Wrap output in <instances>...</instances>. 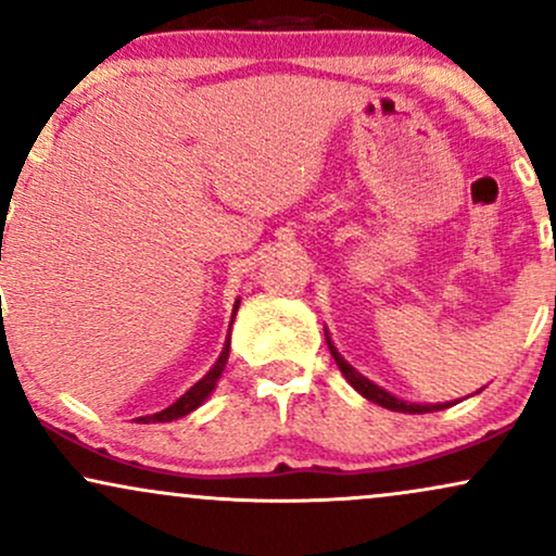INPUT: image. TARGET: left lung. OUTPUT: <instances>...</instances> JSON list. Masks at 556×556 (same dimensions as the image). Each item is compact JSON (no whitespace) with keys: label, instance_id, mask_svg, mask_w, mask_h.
I'll use <instances>...</instances> for the list:
<instances>
[{"label":"left lung","instance_id":"left-lung-1","mask_svg":"<svg viewBox=\"0 0 556 556\" xmlns=\"http://www.w3.org/2000/svg\"><path fill=\"white\" fill-rule=\"evenodd\" d=\"M327 344H329L331 355H334L337 366H340V371L344 374V379H348L350 384H353L355 389H358V392L363 394V397L371 400V402H376V405L389 407V410H397V413H433V410H444V407H450V402H444V405H416V402L397 400V397H394V394L384 392V389L376 387L374 381H368L366 376H361L358 371H355V368L350 366V363L344 361L340 353H337V348H334V344H331L329 334H327ZM452 405H455V402H452Z\"/></svg>","mask_w":556,"mask_h":556}]
</instances>
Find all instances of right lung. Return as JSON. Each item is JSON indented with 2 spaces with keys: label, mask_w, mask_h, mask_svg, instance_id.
<instances>
[{
  "label": "right lung",
  "mask_w": 556,
  "mask_h": 556,
  "mask_svg": "<svg viewBox=\"0 0 556 556\" xmlns=\"http://www.w3.org/2000/svg\"><path fill=\"white\" fill-rule=\"evenodd\" d=\"M235 311H238V305H235ZM227 355H229V340L225 344V350H222L219 361H216L214 366H212V371L203 376L201 381H195V384L190 387L180 400L172 402L167 410L154 413V416H140V418H136L138 424H167V420L182 418V416H188V413H193L195 407L203 405V400H206L208 394H212V389L216 387V379H219L222 371H225V366H227Z\"/></svg>",
  "instance_id": "1"
}]
</instances>
